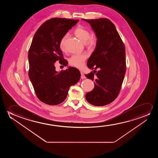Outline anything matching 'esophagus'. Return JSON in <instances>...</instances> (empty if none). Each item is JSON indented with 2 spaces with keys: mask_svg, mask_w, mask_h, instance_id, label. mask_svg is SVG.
Returning <instances> with one entry per match:
<instances>
[{
  "mask_svg": "<svg viewBox=\"0 0 158 158\" xmlns=\"http://www.w3.org/2000/svg\"><path fill=\"white\" fill-rule=\"evenodd\" d=\"M81 79H85L86 77L85 76L84 74L82 72H81Z\"/></svg>",
  "mask_w": 158,
  "mask_h": 158,
  "instance_id": "34e87169",
  "label": "esophagus"
}]
</instances>
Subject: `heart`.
<instances>
[{
    "mask_svg": "<svg viewBox=\"0 0 158 158\" xmlns=\"http://www.w3.org/2000/svg\"><path fill=\"white\" fill-rule=\"evenodd\" d=\"M74 33L78 39L85 43V45L89 50L94 49L98 43V38L95 35H91V33L89 30L84 28L82 26H77L74 31ZM68 35H64L60 40L59 47L61 51H66V41ZM87 54L86 53L74 54L69 58V65L78 68L82 69L84 65L85 60L87 58Z\"/></svg>",
    "mask_w": 158,
    "mask_h": 158,
    "instance_id": "b5f03b06",
    "label": "heart"
}]
</instances>
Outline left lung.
<instances>
[{
	"label": "left lung",
	"instance_id": "1",
	"mask_svg": "<svg viewBox=\"0 0 158 158\" xmlns=\"http://www.w3.org/2000/svg\"><path fill=\"white\" fill-rule=\"evenodd\" d=\"M82 20L91 25L98 38L87 65L90 69H99L85 74L87 78L94 80V88L86 93V99L94 106H105L113 102L121 89L126 71L125 47L110 20Z\"/></svg>",
	"mask_w": 158,
	"mask_h": 158
}]
</instances>
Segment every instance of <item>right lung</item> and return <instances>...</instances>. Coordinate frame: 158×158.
<instances>
[{"instance_id":"add662e5","label":"right lung","mask_w":158,"mask_h":158,"mask_svg":"<svg viewBox=\"0 0 158 158\" xmlns=\"http://www.w3.org/2000/svg\"><path fill=\"white\" fill-rule=\"evenodd\" d=\"M78 22V19L51 18L40 26L33 38L28 51V77L37 97L45 104L56 105L63 102L69 87L80 80L78 69L70 67L58 72L54 66L58 60L67 65L59 43Z\"/></svg>"}]
</instances>
